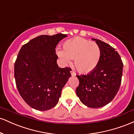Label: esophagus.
<instances>
[{"label":"esophagus","mask_w":134,"mask_h":134,"mask_svg":"<svg viewBox=\"0 0 134 134\" xmlns=\"http://www.w3.org/2000/svg\"><path fill=\"white\" fill-rule=\"evenodd\" d=\"M70 73H71V75L72 76H75L76 75V72H75L74 71H73V70H71V71H70Z\"/></svg>","instance_id":"esophagus-1"}]
</instances>
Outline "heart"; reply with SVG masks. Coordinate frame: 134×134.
Instances as JSON below:
<instances>
[{"label": "heart", "instance_id": "b5f03b06", "mask_svg": "<svg viewBox=\"0 0 134 134\" xmlns=\"http://www.w3.org/2000/svg\"><path fill=\"white\" fill-rule=\"evenodd\" d=\"M63 50L58 49L57 53L64 64L74 59V65L79 72L89 73L94 70L100 61L101 50L99 44L94 41L76 37L65 41Z\"/></svg>", "mask_w": 134, "mask_h": 134}]
</instances>
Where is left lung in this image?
Segmentation results:
<instances>
[{
	"label": "left lung",
	"instance_id": "8db88e82",
	"mask_svg": "<svg viewBox=\"0 0 134 134\" xmlns=\"http://www.w3.org/2000/svg\"><path fill=\"white\" fill-rule=\"evenodd\" d=\"M92 40L101 48L100 61L92 72L86 75H77L79 84L76 94L84 105L98 108L111 102L117 94L124 64L114 48L99 40Z\"/></svg>",
	"mask_w": 134,
	"mask_h": 134
}]
</instances>
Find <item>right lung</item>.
Segmentation results:
<instances>
[{
  "instance_id": "add662e5",
  "label": "right lung",
  "mask_w": 134,
  "mask_h": 134,
  "mask_svg": "<svg viewBox=\"0 0 134 134\" xmlns=\"http://www.w3.org/2000/svg\"><path fill=\"white\" fill-rule=\"evenodd\" d=\"M67 35H40L23 45L14 64L18 91L30 107L39 111L58 103L62 88L71 76L69 67L57 65L55 48Z\"/></svg>"
}]
</instances>
